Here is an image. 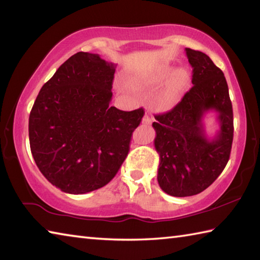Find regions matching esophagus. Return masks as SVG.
Listing matches in <instances>:
<instances>
[{
	"instance_id": "obj_1",
	"label": "esophagus",
	"mask_w": 260,
	"mask_h": 260,
	"mask_svg": "<svg viewBox=\"0 0 260 260\" xmlns=\"http://www.w3.org/2000/svg\"><path fill=\"white\" fill-rule=\"evenodd\" d=\"M153 120H154L153 117H151V116L148 114H145L144 117H143V119H142V123L144 125H150V124H152Z\"/></svg>"
}]
</instances>
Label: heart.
Masks as SVG:
<instances>
[{
  "mask_svg": "<svg viewBox=\"0 0 260 260\" xmlns=\"http://www.w3.org/2000/svg\"><path fill=\"white\" fill-rule=\"evenodd\" d=\"M169 78L168 80L167 78ZM164 87L157 92L154 98V105L161 110H168L178 104L185 89L189 86L190 74L186 68H178L173 71V66L170 63H163L153 70L150 75L141 78L134 79V84L143 88H153L166 79Z\"/></svg>",
  "mask_w": 260,
  "mask_h": 260,
  "instance_id": "obj_1",
  "label": "heart"
}]
</instances>
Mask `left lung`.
Wrapping results in <instances>:
<instances>
[{
	"mask_svg": "<svg viewBox=\"0 0 260 260\" xmlns=\"http://www.w3.org/2000/svg\"><path fill=\"white\" fill-rule=\"evenodd\" d=\"M193 87L170 112L156 115L154 146L159 155L157 182L172 197L206 190L227 165L234 139V114L224 75L206 53L185 48ZM217 114L219 129L209 138L203 117Z\"/></svg>",
	"mask_w": 260,
	"mask_h": 260,
	"instance_id": "1",
	"label": "left lung"
}]
</instances>
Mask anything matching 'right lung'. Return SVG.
I'll return each instance as SVG.
<instances>
[{
	"mask_svg": "<svg viewBox=\"0 0 260 260\" xmlns=\"http://www.w3.org/2000/svg\"><path fill=\"white\" fill-rule=\"evenodd\" d=\"M116 64L77 52L42 86L29 117L32 156L62 192L84 194L106 185L129 151L144 110L110 106Z\"/></svg>",
	"mask_w": 260,
	"mask_h": 260,
	"instance_id": "add662e5",
	"label": "right lung"
}]
</instances>
